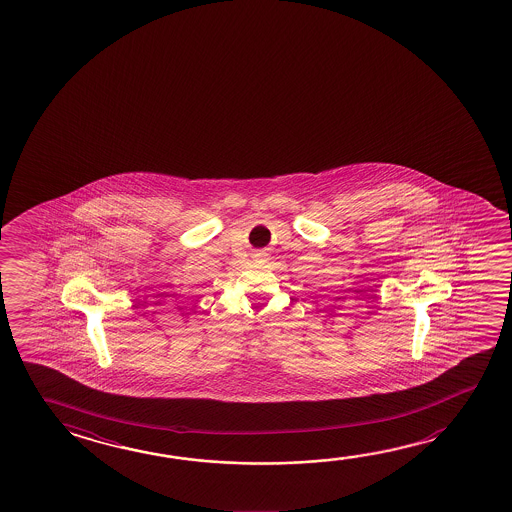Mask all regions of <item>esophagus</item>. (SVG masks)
Listing matches in <instances>:
<instances>
[{
	"label": "esophagus",
	"instance_id": "obj_1",
	"mask_svg": "<svg viewBox=\"0 0 512 512\" xmlns=\"http://www.w3.org/2000/svg\"><path fill=\"white\" fill-rule=\"evenodd\" d=\"M257 257H259V259H266V253H257Z\"/></svg>",
	"mask_w": 512,
	"mask_h": 512
}]
</instances>
